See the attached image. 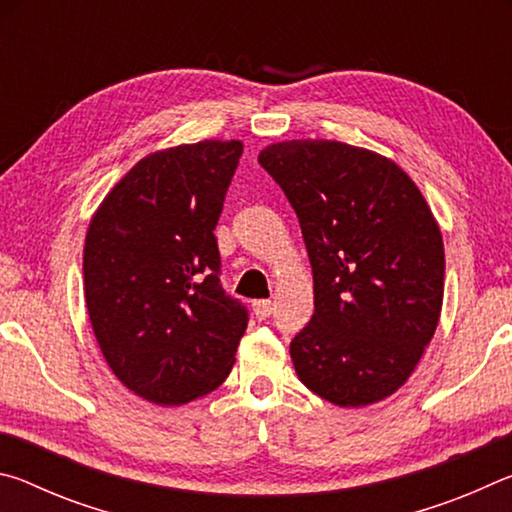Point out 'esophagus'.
<instances>
[{"mask_svg":"<svg viewBox=\"0 0 512 512\" xmlns=\"http://www.w3.org/2000/svg\"><path fill=\"white\" fill-rule=\"evenodd\" d=\"M253 311H255V316L259 320H266L268 316L273 314V302L271 300H255L253 302Z\"/></svg>","mask_w":512,"mask_h":512,"instance_id":"obj_1","label":"esophagus"}]
</instances>
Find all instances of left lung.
I'll return each instance as SVG.
<instances>
[{
    "instance_id": "obj_1",
    "label": "left lung",
    "mask_w": 512,
    "mask_h": 512,
    "mask_svg": "<svg viewBox=\"0 0 512 512\" xmlns=\"http://www.w3.org/2000/svg\"><path fill=\"white\" fill-rule=\"evenodd\" d=\"M257 160L296 210L314 273L293 368L336 406L386 400L413 375L443 309L436 216L409 173L361 146L289 140Z\"/></svg>"
}]
</instances>
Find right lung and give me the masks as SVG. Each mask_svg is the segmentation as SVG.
<instances>
[{
	"mask_svg": "<svg viewBox=\"0 0 512 512\" xmlns=\"http://www.w3.org/2000/svg\"><path fill=\"white\" fill-rule=\"evenodd\" d=\"M244 151L203 140L149 153L94 212L83 291L103 359L146 402L180 406L219 388L248 314L221 289L214 228Z\"/></svg>",
	"mask_w": 512,
	"mask_h": 512,
	"instance_id": "add662e5",
	"label": "right lung"
}]
</instances>
